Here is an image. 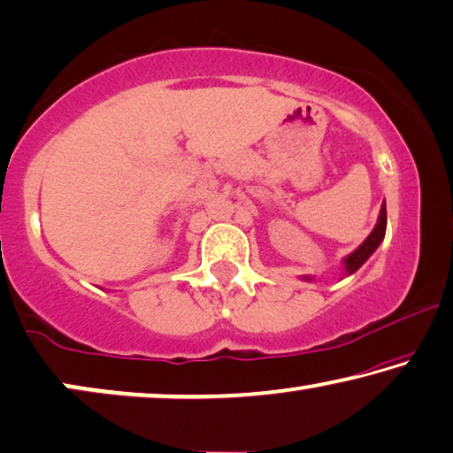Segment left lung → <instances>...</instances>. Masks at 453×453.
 <instances>
[{
    "mask_svg": "<svg viewBox=\"0 0 453 453\" xmlns=\"http://www.w3.org/2000/svg\"><path fill=\"white\" fill-rule=\"evenodd\" d=\"M384 234H386V202H382V208H380V214H378V222L376 226H373V231L368 234V239H365L356 251L349 253L343 259V275L356 273L359 267L372 257V253L380 247V242L384 241ZM303 280L312 281V275H303Z\"/></svg>",
    "mask_w": 453,
    "mask_h": 453,
    "instance_id": "1",
    "label": "left lung"
}]
</instances>
